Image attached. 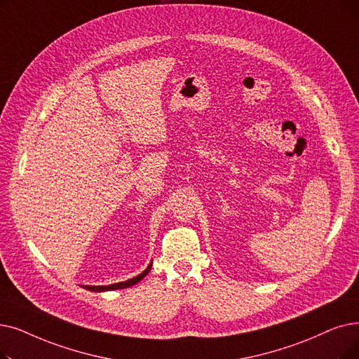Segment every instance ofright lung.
I'll list each match as a JSON object with an SVG mask.
<instances>
[{
  "label": "right lung",
  "mask_w": 359,
  "mask_h": 359,
  "mask_svg": "<svg viewBox=\"0 0 359 359\" xmlns=\"http://www.w3.org/2000/svg\"><path fill=\"white\" fill-rule=\"evenodd\" d=\"M151 267H152V262L149 264V266L147 267V270H144L141 274L133 277V278H129L126 280V282H120V283H114V285H108V286H85V289L88 290H92V292H105V290H116V289H126V287H130L133 285H136L137 282H141V280L151 271Z\"/></svg>",
  "instance_id": "right-lung-1"
}]
</instances>
